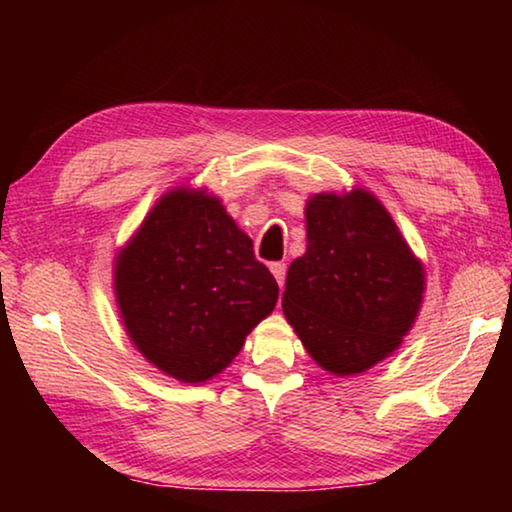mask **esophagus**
Instances as JSON below:
<instances>
[{"label": "esophagus", "mask_w": 512, "mask_h": 512, "mask_svg": "<svg viewBox=\"0 0 512 512\" xmlns=\"http://www.w3.org/2000/svg\"><path fill=\"white\" fill-rule=\"evenodd\" d=\"M271 273H273V277L277 280V284H280V287H284V277H287V264H284V262L271 264Z\"/></svg>", "instance_id": "1"}]
</instances>
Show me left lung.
Segmentation results:
<instances>
[{
	"mask_svg": "<svg viewBox=\"0 0 512 512\" xmlns=\"http://www.w3.org/2000/svg\"><path fill=\"white\" fill-rule=\"evenodd\" d=\"M305 225L307 250L289 266L282 311L320 368L359 375L409 334L427 287L424 266L368 189L309 196Z\"/></svg>",
	"mask_w": 512,
	"mask_h": 512,
	"instance_id": "1",
	"label": "left lung"
}]
</instances>
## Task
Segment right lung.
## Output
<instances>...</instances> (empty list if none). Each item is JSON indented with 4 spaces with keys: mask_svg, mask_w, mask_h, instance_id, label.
Returning <instances> with one entry per match:
<instances>
[{
    "mask_svg": "<svg viewBox=\"0 0 512 512\" xmlns=\"http://www.w3.org/2000/svg\"><path fill=\"white\" fill-rule=\"evenodd\" d=\"M112 287L137 352L183 384L228 368L280 293L221 198L189 185L162 194L117 250Z\"/></svg>",
    "mask_w": 512,
    "mask_h": 512,
    "instance_id": "1",
    "label": "right lung"
}]
</instances>
